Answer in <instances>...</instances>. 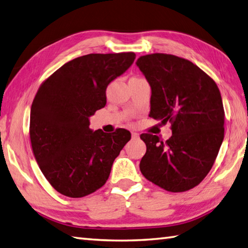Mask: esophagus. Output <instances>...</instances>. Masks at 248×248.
Here are the masks:
<instances>
[{
	"mask_svg": "<svg viewBox=\"0 0 248 248\" xmlns=\"http://www.w3.org/2000/svg\"><path fill=\"white\" fill-rule=\"evenodd\" d=\"M131 135H132V139H135V140L139 139V137H140V134L137 133V132H132V133H131Z\"/></svg>",
	"mask_w": 248,
	"mask_h": 248,
	"instance_id": "1",
	"label": "esophagus"
}]
</instances>
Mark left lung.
Wrapping results in <instances>:
<instances>
[{"label":"left lung","mask_w":248,"mask_h":248,"mask_svg":"<svg viewBox=\"0 0 248 248\" xmlns=\"http://www.w3.org/2000/svg\"><path fill=\"white\" fill-rule=\"evenodd\" d=\"M137 65L152 88L149 116L172 130L166 142L140 134L146 144L140 172L167 191L190 190L211 171L225 137L220 91L205 72L177 56L152 53Z\"/></svg>","instance_id":"8db88e82"}]
</instances>
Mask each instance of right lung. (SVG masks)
<instances>
[{
  "mask_svg": "<svg viewBox=\"0 0 248 248\" xmlns=\"http://www.w3.org/2000/svg\"><path fill=\"white\" fill-rule=\"evenodd\" d=\"M135 53H89L71 60L42 82L30 114L33 155L61 195L82 198L98 190L131 139L125 129L104 133L89 117L106 104V88L127 71Z\"/></svg>",
  "mask_w": 248,
  "mask_h": 248,
  "instance_id": "right-lung-1",
  "label": "right lung"
}]
</instances>
